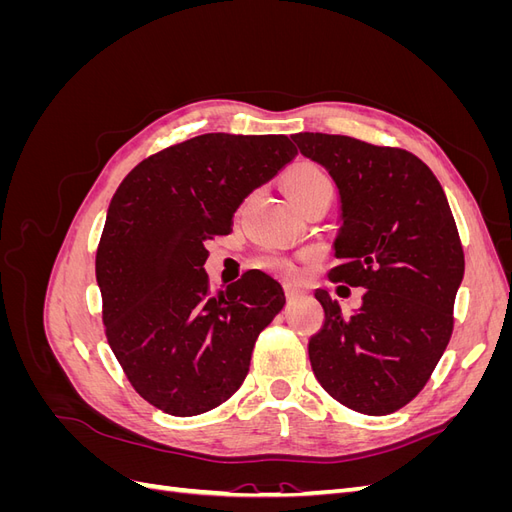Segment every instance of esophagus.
<instances>
[{"instance_id": "34e87169", "label": "esophagus", "mask_w": 512, "mask_h": 512, "mask_svg": "<svg viewBox=\"0 0 512 512\" xmlns=\"http://www.w3.org/2000/svg\"><path fill=\"white\" fill-rule=\"evenodd\" d=\"M297 297H299V290L294 288V286H290V284H286V299L292 301V299H297Z\"/></svg>"}]
</instances>
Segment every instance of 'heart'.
Here are the masks:
<instances>
[{
    "label": "heart",
    "mask_w": 512,
    "mask_h": 512,
    "mask_svg": "<svg viewBox=\"0 0 512 512\" xmlns=\"http://www.w3.org/2000/svg\"><path fill=\"white\" fill-rule=\"evenodd\" d=\"M284 192L290 200H299V198L316 196V194H331V181L318 166L299 164L286 175ZM262 267H267L269 271L282 277H288V280H294V277H297V269H294L292 262L280 256H267L262 260Z\"/></svg>",
    "instance_id": "1"
}]
</instances>
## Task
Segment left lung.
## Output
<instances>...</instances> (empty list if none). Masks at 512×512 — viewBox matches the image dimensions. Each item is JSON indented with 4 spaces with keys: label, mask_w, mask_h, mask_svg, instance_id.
I'll return each mask as SVG.
<instances>
[{
    "label": "left lung",
    "mask_w": 512,
    "mask_h": 512,
    "mask_svg": "<svg viewBox=\"0 0 512 512\" xmlns=\"http://www.w3.org/2000/svg\"><path fill=\"white\" fill-rule=\"evenodd\" d=\"M290 138L339 192V265L329 280L365 288L352 314L316 290L324 324L309 337V363L339 404L391 414L421 393L453 333L466 262L451 207L436 175L406 149L322 132Z\"/></svg>",
    "instance_id": "left-lung-1"
}]
</instances>
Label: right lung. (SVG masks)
<instances>
[{"mask_svg":"<svg viewBox=\"0 0 512 512\" xmlns=\"http://www.w3.org/2000/svg\"><path fill=\"white\" fill-rule=\"evenodd\" d=\"M297 156L284 134H200L134 166L121 181L96 254L106 339L134 391L173 416L235 395L260 331L286 303L252 269L218 294L205 243Z\"/></svg>","mask_w":512,"mask_h":512,"instance_id":"obj_1","label":"right lung"}]
</instances>
